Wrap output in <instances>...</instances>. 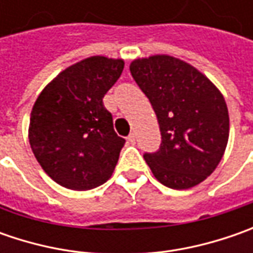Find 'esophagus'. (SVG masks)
Returning a JSON list of instances; mask_svg holds the SVG:
<instances>
[{
  "label": "esophagus",
  "mask_w": 253,
  "mask_h": 253,
  "mask_svg": "<svg viewBox=\"0 0 253 253\" xmlns=\"http://www.w3.org/2000/svg\"><path fill=\"white\" fill-rule=\"evenodd\" d=\"M128 142H129L131 145L135 143V133H129V135H128Z\"/></svg>",
  "instance_id": "34e87169"
}]
</instances>
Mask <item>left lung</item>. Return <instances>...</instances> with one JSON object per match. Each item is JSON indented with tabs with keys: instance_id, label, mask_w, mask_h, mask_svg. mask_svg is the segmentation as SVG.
I'll return each instance as SVG.
<instances>
[{
	"instance_id": "8db88e82",
	"label": "left lung",
	"mask_w": 253,
	"mask_h": 253,
	"mask_svg": "<svg viewBox=\"0 0 253 253\" xmlns=\"http://www.w3.org/2000/svg\"><path fill=\"white\" fill-rule=\"evenodd\" d=\"M132 77L149 98L159 122V149L143 158L166 187L184 190L207 179L227 148L228 108L209 79L176 57L133 60Z\"/></svg>"
}]
</instances>
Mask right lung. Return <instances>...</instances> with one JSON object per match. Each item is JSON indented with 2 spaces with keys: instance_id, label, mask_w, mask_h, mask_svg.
I'll list each match as a JSON object with an SVG mask.
<instances>
[{
  "instance_id": "1",
  "label": "right lung",
  "mask_w": 253,
  "mask_h": 253,
  "mask_svg": "<svg viewBox=\"0 0 253 253\" xmlns=\"http://www.w3.org/2000/svg\"><path fill=\"white\" fill-rule=\"evenodd\" d=\"M124 62L92 56L47 84L31 112L29 143L49 177L72 190H91L111 177L125 139L114 131L102 98Z\"/></svg>"
}]
</instances>
